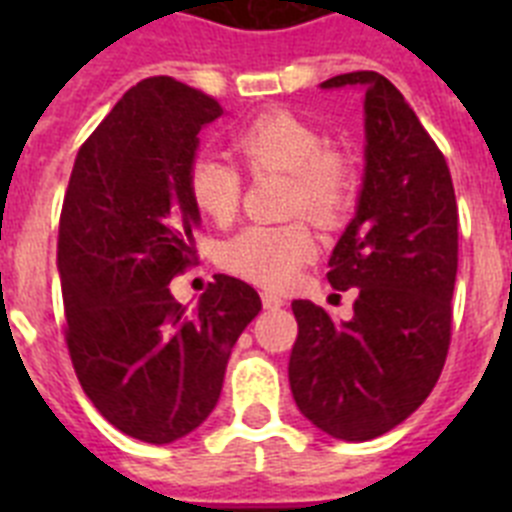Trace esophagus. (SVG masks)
I'll return each mask as SVG.
<instances>
[{"label":"esophagus","instance_id":"34e87169","mask_svg":"<svg viewBox=\"0 0 512 512\" xmlns=\"http://www.w3.org/2000/svg\"><path fill=\"white\" fill-rule=\"evenodd\" d=\"M261 302H264L266 310H277V307L284 305V297L277 295V292H261Z\"/></svg>","mask_w":512,"mask_h":512}]
</instances>
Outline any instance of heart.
Here are the masks:
<instances>
[{"mask_svg":"<svg viewBox=\"0 0 512 512\" xmlns=\"http://www.w3.org/2000/svg\"><path fill=\"white\" fill-rule=\"evenodd\" d=\"M233 148L253 176L289 174L287 212L310 215L320 225H338L354 205L356 171L348 153L330 146L320 128L289 110L261 112L233 138ZM189 197L215 223H230L243 194V174L217 156L194 158ZM318 253L305 220L284 225H248L223 243L220 264L261 287H287Z\"/></svg>","mask_w":512,"mask_h":512,"instance_id":"obj_1","label":"heart"}]
</instances>
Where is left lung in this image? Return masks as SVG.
Returning a JSON list of instances; mask_svg holds the SVG:
<instances>
[{
  "label": "left lung",
  "instance_id": "8db88e82",
  "mask_svg": "<svg viewBox=\"0 0 512 512\" xmlns=\"http://www.w3.org/2000/svg\"><path fill=\"white\" fill-rule=\"evenodd\" d=\"M364 87L366 171L359 207L328 266L356 287L354 318L336 323L295 300L289 387L300 413L333 438L369 441L423 405L446 364L459 264V210L446 158L390 79L351 71L325 89Z\"/></svg>",
  "mask_w": 512,
  "mask_h": 512
}]
</instances>
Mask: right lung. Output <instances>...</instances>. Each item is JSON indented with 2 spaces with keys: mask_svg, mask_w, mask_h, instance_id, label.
Instances as JSON below:
<instances>
[{
  "mask_svg": "<svg viewBox=\"0 0 512 512\" xmlns=\"http://www.w3.org/2000/svg\"><path fill=\"white\" fill-rule=\"evenodd\" d=\"M210 94L151 76L84 140L58 225L66 346L94 408L146 443L192 433L223 390L230 351L261 310L251 284L217 274L187 310L169 282L197 264L189 197Z\"/></svg>",
  "mask_w": 512,
  "mask_h": 512,
  "instance_id": "add662e5",
  "label": "right lung"
}]
</instances>
